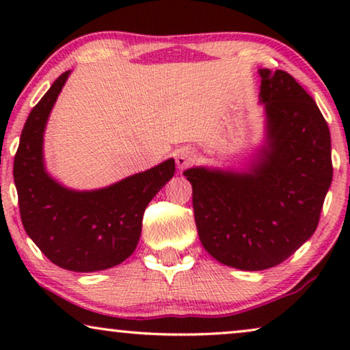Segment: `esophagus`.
<instances>
[{
	"label": "esophagus",
	"instance_id": "34e87169",
	"mask_svg": "<svg viewBox=\"0 0 350 350\" xmlns=\"http://www.w3.org/2000/svg\"><path fill=\"white\" fill-rule=\"evenodd\" d=\"M194 159H196L194 152L191 151V150H188V148H183V150H180V151L175 152L176 167H178V169H181V170L186 169V167L193 164Z\"/></svg>",
	"mask_w": 350,
	"mask_h": 350
}]
</instances>
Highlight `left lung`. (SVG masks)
<instances>
[{
  "label": "left lung",
  "instance_id": "left-lung-1",
  "mask_svg": "<svg viewBox=\"0 0 350 350\" xmlns=\"http://www.w3.org/2000/svg\"><path fill=\"white\" fill-rule=\"evenodd\" d=\"M260 76L267 143L250 169L183 172L204 248L242 271L280 265L312 236L333 178L329 129L314 98L286 71Z\"/></svg>",
  "mask_w": 350,
  "mask_h": 350
}]
</instances>
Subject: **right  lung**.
Returning <instances> with one entry per match:
<instances>
[{
    "instance_id": "right-lung-1",
    "label": "right lung",
    "mask_w": 350,
    "mask_h": 350,
    "mask_svg": "<svg viewBox=\"0 0 350 350\" xmlns=\"http://www.w3.org/2000/svg\"><path fill=\"white\" fill-rule=\"evenodd\" d=\"M68 75H60L28 114L14 157V183L23 228L54 265L75 272L103 271L135 250L145 208L174 176L175 161L95 191H73L51 178L42 161V133Z\"/></svg>"
}]
</instances>
